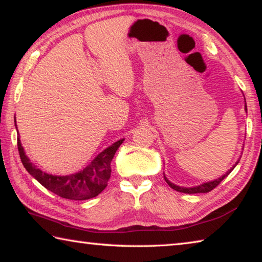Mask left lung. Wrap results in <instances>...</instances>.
Returning <instances> with one entry per match:
<instances>
[{"label": "left lung", "mask_w": 262, "mask_h": 262, "mask_svg": "<svg viewBox=\"0 0 262 262\" xmlns=\"http://www.w3.org/2000/svg\"><path fill=\"white\" fill-rule=\"evenodd\" d=\"M245 110L247 112L246 103H245ZM237 163H238V161L236 162V164H237ZM236 164L230 169V170L227 171L226 175H223L222 177L217 178V180L212 181V182L204 183V184H200V185H198V186H193V187H182V186L175 185V184H172L171 182H169L168 178H167L166 176H163V177H164V180H166V182L168 183V185L170 186L171 189L176 190V191H178V192H183V193H189V194H194V193H207V192H209V191H212L213 189H215V187H216V186L220 184V183H221V182L224 180V178H226V177L229 175V173H230V172L233 170V168L236 167Z\"/></svg>", "instance_id": "8db88e82"}]
</instances>
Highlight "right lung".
<instances>
[{
  "instance_id": "obj_1",
  "label": "right lung",
  "mask_w": 262,
  "mask_h": 262,
  "mask_svg": "<svg viewBox=\"0 0 262 262\" xmlns=\"http://www.w3.org/2000/svg\"><path fill=\"white\" fill-rule=\"evenodd\" d=\"M123 141L124 139L118 140L105 148L84 170L67 176L49 175V173L40 170L26 157L19 138L17 139V146L23 166L41 185L45 186L47 190L52 191L53 193L62 196V198L71 200H86L94 198L105 189L110 178V173H112L110 163H112L115 153H116V150Z\"/></svg>"
}]
</instances>
